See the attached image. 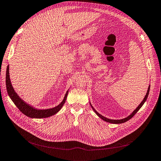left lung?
Listing matches in <instances>:
<instances>
[{"label": "left lung", "mask_w": 161, "mask_h": 161, "mask_svg": "<svg viewBox=\"0 0 161 161\" xmlns=\"http://www.w3.org/2000/svg\"><path fill=\"white\" fill-rule=\"evenodd\" d=\"M150 85H149L148 88V91H147V94H146V95H145V97H144V98L143 99V100L142 101V102H141V103H140V105L137 107V108H136V109H134V110L133 111L132 113H131L130 115H129L128 116L126 117V118H123V119H109V118H106V117H105V116H103V115H101L100 114H99L98 112H97V111L95 109V108H93V107H92V105L91 103V102H90V105H91V107L92 108V110L94 111V112L97 114V115L98 116V117H99V118H100L101 119H103V121H106V122L111 123V124H122V123L125 122V121H128L129 119H130L136 113H137V112L138 111V110H139L141 108H142V106L144 105V103H145L146 101H147V98H148V94H149V91H150Z\"/></svg>", "instance_id": "1"}]
</instances>
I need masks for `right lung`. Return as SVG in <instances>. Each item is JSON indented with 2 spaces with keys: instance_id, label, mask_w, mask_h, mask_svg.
<instances>
[{
  "instance_id": "right-lung-1",
  "label": "right lung",
  "mask_w": 161,
  "mask_h": 161,
  "mask_svg": "<svg viewBox=\"0 0 161 161\" xmlns=\"http://www.w3.org/2000/svg\"><path fill=\"white\" fill-rule=\"evenodd\" d=\"M6 86H7V91L8 92V95L10 97L11 99L13 101L14 104L17 106V108L20 110L22 113L25 115L26 116L29 117L31 118H37V119H41V118H49L50 116L56 114L58 111H59L62 106L64 105L66 99L68 96V90L64 95V99L62 101L61 103L58 105L54 108H49V109H37L34 108L33 106L27 103L25 101H23L20 97L18 95V94L14 90L13 86H12L11 79H10V75H9V65H8L7 72H6Z\"/></svg>"
}]
</instances>
